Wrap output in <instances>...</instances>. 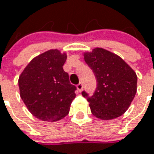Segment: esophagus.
I'll return each mask as SVG.
<instances>
[{
  "label": "esophagus",
  "instance_id": "34e87169",
  "mask_svg": "<svg viewBox=\"0 0 154 154\" xmlns=\"http://www.w3.org/2000/svg\"><path fill=\"white\" fill-rule=\"evenodd\" d=\"M77 90H78L79 92H81V91H82V88H83V85H82V82H80V83H78V84H77Z\"/></svg>",
  "mask_w": 154,
  "mask_h": 154
}]
</instances>
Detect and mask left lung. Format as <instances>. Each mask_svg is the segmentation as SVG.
I'll use <instances>...</instances> for the list:
<instances>
[{"label":"left lung","instance_id":"8db88e82","mask_svg":"<svg viewBox=\"0 0 154 154\" xmlns=\"http://www.w3.org/2000/svg\"><path fill=\"white\" fill-rule=\"evenodd\" d=\"M84 60L93 71L97 87L92 96L82 91L94 116L110 120L120 117L129 108L137 89V76L119 56L96 48L84 53Z\"/></svg>","mask_w":154,"mask_h":154}]
</instances>
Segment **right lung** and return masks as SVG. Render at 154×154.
<instances>
[{
	"label": "right lung",
	"mask_w": 154,
	"mask_h": 154,
	"mask_svg": "<svg viewBox=\"0 0 154 154\" xmlns=\"http://www.w3.org/2000/svg\"><path fill=\"white\" fill-rule=\"evenodd\" d=\"M66 54L51 49L36 56L19 76L20 97L30 113L48 122L65 118L77 89L63 70Z\"/></svg>",
	"instance_id": "obj_1"
}]
</instances>
